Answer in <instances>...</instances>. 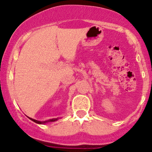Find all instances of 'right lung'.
Listing matches in <instances>:
<instances>
[{"mask_svg":"<svg viewBox=\"0 0 152 152\" xmlns=\"http://www.w3.org/2000/svg\"><path fill=\"white\" fill-rule=\"evenodd\" d=\"M31 120V121H34L35 123L36 124H46V123H48V122H53V121H57V120L59 118H51V119H49L48 120V121H37V120L36 119H34V118H31L30 117H28Z\"/></svg>","mask_w":152,"mask_h":152,"instance_id":"right-lung-1","label":"right lung"}]
</instances>
